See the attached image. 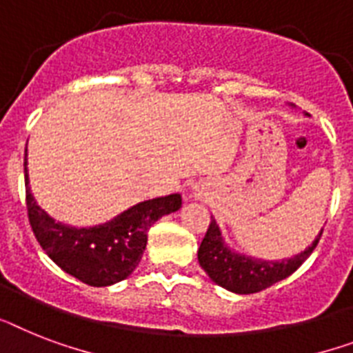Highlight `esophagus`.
Segmentation results:
<instances>
[{
	"instance_id": "1",
	"label": "esophagus",
	"mask_w": 353,
	"mask_h": 353,
	"mask_svg": "<svg viewBox=\"0 0 353 353\" xmlns=\"http://www.w3.org/2000/svg\"><path fill=\"white\" fill-rule=\"evenodd\" d=\"M197 192V196H201V192H199V190H196Z\"/></svg>"
}]
</instances>
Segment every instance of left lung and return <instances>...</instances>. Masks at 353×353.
<instances>
[{
    "label": "left lung",
    "instance_id": "1",
    "mask_svg": "<svg viewBox=\"0 0 353 353\" xmlns=\"http://www.w3.org/2000/svg\"><path fill=\"white\" fill-rule=\"evenodd\" d=\"M321 234L323 228L312 245L306 250L299 252L297 256L281 261H266L232 250L223 239L219 225L212 217L210 226L197 250V261L216 285L234 294H256L292 276L314 252Z\"/></svg>",
    "mask_w": 353,
    "mask_h": 353
}]
</instances>
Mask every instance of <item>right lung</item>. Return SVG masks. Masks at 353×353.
<instances>
[{"instance_id":"obj_1","label":"right lung","mask_w":353,"mask_h":353,"mask_svg":"<svg viewBox=\"0 0 353 353\" xmlns=\"http://www.w3.org/2000/svg\"><path fill=\"white\" fill-rule=\"evenodd\" d=\"M25 188L28 221L47 256L61 270L90 286H110L127 279L147 248V234L159 217L181 208V196L170 194L130 206L103 225L76 228L54 221L34 199L28 186L25 150Z\"/></svg>"}]
</instances>
